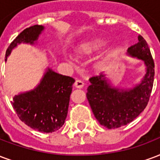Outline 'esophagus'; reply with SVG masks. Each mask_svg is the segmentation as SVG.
I'll list each match as a JSON object with an SVG mask.
<instances>
[{
    "mask_svg": "<svg viewBox=\"0 0 160 160\" xmlns=\"http://www.w3.org/2000/svg\"><path fill=\"white\" fill-rule=\"evenodd\" d=\"M74 86L76 88H82L84 86V82L80 80H76L74 82Z\"/></svg>",
    "mask_w": 160,
    "mask_h": 160,
    "instance_id": "obj_1",
    "label": "esophagus"
}]
</instances>
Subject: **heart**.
Masks as SVG:
<instances>
[{
	"label": "heart",
	"mask_w": 160,
	"mask_h": 160,
	"mask_svg": "<svg viewBox=\"0 0 160 160\" xmlns=\"http://www.w3.org/2000/svg\"><path fill=\"white\" fill-rule=\"evenodd\" d=\"M104 44H105V41L101 40V39L84 41L78 46V47L76 48V53L79 56L90 55L94 51L98 50V48L102 47Z\"/></svg>",
	"instance_id": "1"
}]
</instances>
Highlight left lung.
Segmentation results:
<instances>
[{
    "label": "left lung",
    "instance_id": "obj_1",
    "mask_svg": "<svg viewBox=\"0 0 160 160\" xmlns=\"http://www.w3.org/2000/svg\"><path fill=\"white\" fill-rule=\"evenodd\" d=\"M127 53L143 60L146 74L131 89H119L108 82L105 74L91 77L86 97L94 116L108 129L121 127L133 121L148 105L154 80V62L147 41L142 35L138 42L129 47Z\"/></svg>",
    "mask_w": 160,
    "mask_h": 160
}]
</instances>
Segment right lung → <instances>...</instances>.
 I'll list each match as a JSON object with an SVG mask.
<instances>
[{
  "label": "right lung",
  "instance_id": "right-lung-1",
  "mask_svg": "<svg viewBox=\"0 0 160 160\" xmlns=\"http://www.w3.org/2000/svg\"><path fill=\"white\" fill-rule=\"evenodd\" d=\"M43 29L42 25H34L23 30L8 47L5 60L18 44H34ZM74 81L72 77L48 68L37 87L15 96L12 105L19 119L28 126L41 132L52 133L64 124Z\"/></svg>",
  "mask_w": 160,
  "mask_h": 160
}]
</instances>
